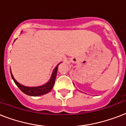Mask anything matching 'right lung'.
<instances>
[{
	"label": "right lung",
	"instance_id": "add662e5",
	"mask_svg": "<svg viewBox=\"0 0 126 126\" xmlns=\"http://www.w3.org/2000/svg\"><path fill=\"white\" fill-rule=\"evenodd\" d=\"M61 63H59L58 65L56 66L55 69H53V73L51 75V77L49 79V80L47 82L46 84H44L42 86H36V87H27V86H25L23 85H21L19 82H17L16 79L14 78L12 73H10L11 76L13 80L14 81L15 84H16L17 86L18 87L20 90L22 92H23L25 94H26L27 95L30 96H40L42 95H44L46 94H47L51 90L52 88L53 87V85L55 84V78H56V75H57V69H58V66Z\"/></svg>",
	"mask_w": 126,
	"mask_h": 126
}]
</instances>
